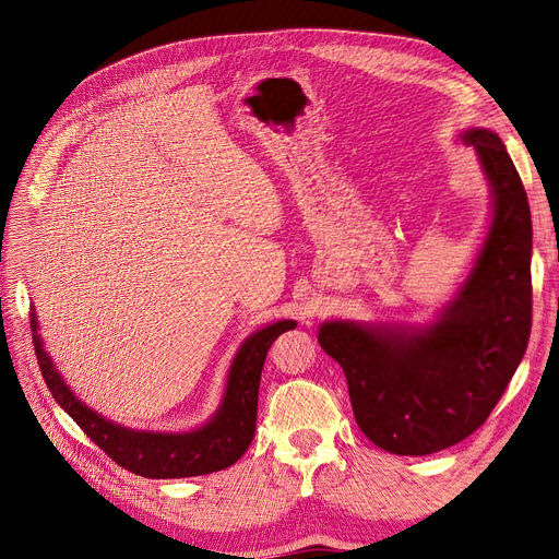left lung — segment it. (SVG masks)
I'll list each match as a JSON object with an SVG mask.
<instances>
[{
	"label": "left lung",
	"mask_w": 559,
	"mask_h": 559,
	"mask_svg": "<svg viewBox=\"0 0 559 559\" xmlns=\"http://www.w3.org/2000/svg\"><path fill=\"white\" fill-rule=\"evenodd\" d=\"M487 174L493 217L457 297L424 329L326 321L319 344L344 369L356 424L380 449L428 455L478 430L533 326V222L521 176L493 131L462 133Z\"/></svg>",
	"instance_id": "obj_1"
}]
</instances>
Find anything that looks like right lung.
Listing matches in <instances>:
<instances>
[{"label": "right lung", "instance_id": "right-lung-1", "mask_svg": "<svg viewBox=\"0 0 559 559\" xmlns=\"http://www.w3.org/2000/svg\"><path fill=\"white\" fill-rule=\"evenodd\" d=\"M295 326L297 321L292 319L276 321L245 340L230 365L224 401L209 424L190 432H146L104 419L72 394L43 348L36 312H32L36 358L56 403L115 464L144 478H190L213 474L245 455L255 432L258 388L264 358H267L272 342Z\"/></svg>", "mask_w": 559, "mask_h": 559}]
</instances>
